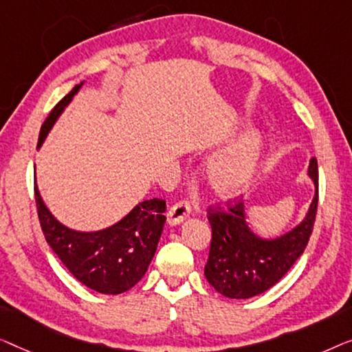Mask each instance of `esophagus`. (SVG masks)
Segmentation results:
<instances>
[{
  "instance_id": "34e87169",
  "label": "esophagus",
  "mask_w": 352,
  "mask_h": 352,
  "mask_svg": "<svg viewBox=\"0 0 352 352\" xmlns=\"http://www.w3.org/2000/svg\"><path fill=\"white\" fill-rule=\"evenodd\" d=\"M190 212H191V206L188 204L186 201L177 202V204L172 206L169 212H167V223H169V226L180 225L182 221L190 215Z\"/></svg>"
}]
</instances>
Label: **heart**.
<instances>
[{
    "mask_svg": "<svg viewBox=\"0 0 352 352\" xmlns=\"http://www.w3.org/2000/svg\"><path fill=\"white\" fill-rule=\"evenodd\" d=\"M261 151L258 132H247L209 162V180L215 191L231 196L249 185L256 172Z\"/></svg>",
    "mask_w": 352,
    "mask_h": 352,
    "instance_id": "b5f03b06",
    "label": "heart"
}]
</instances>
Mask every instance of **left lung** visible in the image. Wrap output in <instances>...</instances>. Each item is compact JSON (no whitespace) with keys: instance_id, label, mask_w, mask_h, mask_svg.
<instances>
[{"instance_id":"obj_1","label":"left lung","mask_w":352,"mask_h":352,"mask_svg":"<svg viewBox=\"0 0 352 352\" xmlns=\"http://www.w3.org/2000/svg\"><path fill=\"white\" fill-rule=\"evenodd\" d=\"M308 177L314 183V197L298 225L274 237L260 236L247 221L242 201L226 204V210L209 214L212 241L204 276L228 298L245 300L276 285L308 245L319 199L318 160L309 161Z\"/></svg>"}]
</instances>
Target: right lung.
I'll list each match as a JSON object with an SVG mask.
<instances>
[{"mask_svg":"<svg viewBox=\"0 0 352 352\" xmlns=\"http://www.w3.org/2000/svg\"><path fill=\"white\" fill-rule=\"evenodd\" d=\"M84 81L76 84L49 113L39 132L38 150ZM34 199L47 244L81 284L98 294L120 295L145 276L164 228V201L157 197L142 201L115 225L97 231H79L52 215L36 183Z\"/></svg>","mask_w":352,"mask_h":352,"instance_id":"add662e5","label":"right lung"}]
</instances>
